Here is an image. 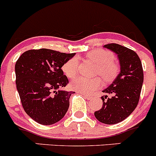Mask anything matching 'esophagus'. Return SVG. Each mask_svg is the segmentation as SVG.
Segmentation results:
<instances>
[{"label": "esophagus", "instance_id": "34e87169", "mask_svg": "<svg viewBox=\"0 0 156 156\" xmlns=\"http://www.w3.org/2000/svg\"><path fill=\"white\" fill-rule=\"evenodd\" d=\"M80 93L81 95H83V96L84 97L86 98V99H93V96H90V95H87V94H86V93Z\"/></svg>", "mask_w": 156, "mask_h": 156}]
</instances>
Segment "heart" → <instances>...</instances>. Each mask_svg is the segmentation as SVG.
Segmentation results:
<instances>
[{"mask_svg":"<svg viewBox=\"0 0 156 156\" xmlns=\"http://www.w3.org/2000/svg\"><path fill=\"white\" fill-rule=\"evenodd\" d=\"M88 60L96 64V73L99 74L105 81L112 80L119 71V66L113 61V54L110 51L96 49L90 51L86 55ZM63 70L67 77L73 78L78 73V60L76 57L68 60L63 66ZM102 81L99 77L89 79L84 76L76 77L71 83V87L73 90L83 93H93L100 88Z\"/></svg>","mask_w":156,"mask_h":156,"instance_id":"1","label":"heart"}]
</instances>
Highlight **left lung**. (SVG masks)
I'll return each instance as SVG.
<instances>
[{
    "label": "left lung",
    "mask_w": 156,
    "mask_h": 156,
    "mask_svg": "<svg viewBox=\"0 0 156 156\" xmlns=\"http://www.w3.org/2000/svg\"><path fill=\"white\" fill-rule=\"evenodd\" d=\"M104 47L117 54L120 72L103 91L106 94L101 97L103 106L94 115L99 122L112 125L123 121L137 106L143 83V69L139 56L133 50L117 44H108Z\"/></svg>",
    "instance_id": "left-lung-1"
}]
</instances>
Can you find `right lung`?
I'll use <instances>...</instances> for the list:
<instances>
[{
  "label": "right lung",
  "mask_w": 156,
  "mask_h": 156,
  "mask_svg": "<svg viewBox=\"0 0 156 156\" xmlns=\"http://www.w3.org/2000/svg\"><path fill=\"white\" fill-rule=\"evenodd\" d=\"M76 53L50 50H30L15 64L16 86L22 106L31 119L41 125H52L63 118L75 92L60 89L69 83L62 66Z\"/></svg>",
  "instance_id": "right-lung-1"
}]
</instances>
